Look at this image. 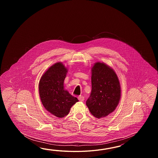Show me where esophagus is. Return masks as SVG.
Here are the masks:
<instances>
[{
    "label": "esophagus",
    "instance_id": "esophagus-1",
    "mask_svg": "<svg viewBox=\"0 0 158 158\" xmlns=\"http://www.w3.org/2000/svg\"><path fill=\"white\" fill-rule=\"evenodd\" d=\"M78 100L80 101V102H83L84 101V97L83 96H78Z\"/></svg>",
    "mask_w": 158,
    "mask_h": 158
}]
</instances>
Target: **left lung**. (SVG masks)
I'll return each instance as SVG.
<instances>
[{"label": "left lung", "mask_w": 158, "mask_h": 158, "mask_svg": "<svg viewBox=\"0 0 158 158\" xmlns=\"http://www.w3.org/2000/svg\"><path fill=\"white\" fill-rule=\"evenodd\" d=\"M91 92L86 106L94 117L104 118L113 112L121 98V87L114 70L97 62L91 68Z\"/></svg>", "instance_id": "8db88e82"}]
</instances>
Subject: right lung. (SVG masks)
Masks as SVG:
<instances>
[{
	"mask_svg": "<svg viewBox=\"0 0 158 158\" xmlns=\"http://www.w3.org/2000/svg\"><path fill=\"white\" fill-rule=\"evenodd\" d=\"M68 69L61 62L51 66L40 78L39 93L45 109L57 118L67 116L73 104L78 102L64 88Z\"/></svg>",
	"mask_w": 158,
	"mask_h": 158,
	"instance_id": "obj_1",
	"label": "right lung"
}]
</instances>
